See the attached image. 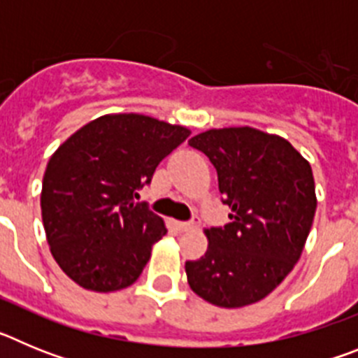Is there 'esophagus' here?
<instances>
[{"label": "esophagus", "mask_w": 358, "mask_h": 358, "mask_svg": "<svg viewBox=\"0 0 358 358\" xmlns=\"http://www.w3.org/2000/svg\"><path fill=\"white\" fill-rule=\"evenodd\" d=\"M176 226L179 227L181 231L195 229V227L199 226V218H194V220H189V222H176Z\"/></svg>", "instance_id": "obj_1"}]
</instances>
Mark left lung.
Returning a JSON list of instances; mask_svg holds the SVG:
<instances>
[{"mask_svg": "<svg viewBox=\"0 0 358 358\" xmlns=\"http://www.w3.org/2000/svg\"><path fill=\"white\" fill-rule=\"evenodd\" d=\"M189 147L217 169L231 222L206 229L208 251L186 262L189 289L222 308L252 305L285 280L314 222L310 163L281 136L252 127L210 129Z\"/></svg>", "mask_w": 358, "mask_h": 358, "instance_id": "1", "label": "left lung"}]
</instances>
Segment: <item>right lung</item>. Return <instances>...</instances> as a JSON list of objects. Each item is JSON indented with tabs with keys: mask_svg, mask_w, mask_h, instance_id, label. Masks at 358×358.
<instances>
[{
	"mask_svg": "<svg viewBox=\"0 0 358 358\" xmlns=\"http://www.w3.org/2000/svg\"><path fill=\"white\" fill-rule=\"evenodd\" d=\"M188 136L189 129L152 116L103 115L53 152L43 224L52 256L77 285L115 292L140 278L166 226L134 197Z\"/></svg>",
	"mask_w": 358,
	"mask_h": 358,
	"instance_id": "add662e5",
	"label": "right lung"
}]
</instances>
